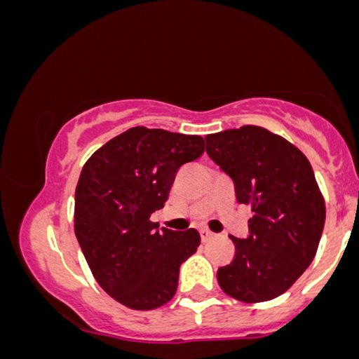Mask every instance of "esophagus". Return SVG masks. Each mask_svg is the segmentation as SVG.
<instances>
[{"label": "esophagus", "instance_id": "1", "mask_svg": "<svg viewBox=\"0 0 359 359\" xmlns=\"http://www.w3.org/2000/svg\"><path fill=\"white\" fill-rule=\"evenodd\" d=\"M199 233H201V240H203L204 243L209 241V240H212V238H214V234H212L211 231H209V229H205V228L201 229Z\"/></svg>", "mask_w": 359, "mask_h": 359}]
</instances>
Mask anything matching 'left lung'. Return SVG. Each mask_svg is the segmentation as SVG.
<instances>
[{
  "mask_svg": "<svg viewBox=\"0 0 359 359\" xmlns=\"http://www.w3.org/2000/svg\"><path fill=\"white\" fill-rule=\"evenodd\" d=\"M205 151L253 212L248 236H231L236 255L217 270V283L241 302L278 297L311 265L324 229L314 170L299 148L259 126L208 135Z\"/></svg>",
  "mask_w": 359,
  "mask_h": 359,
  "instance_id": "1",
  "label": "left lung"
}]
</instances>
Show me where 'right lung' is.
<instances>
[{
	"label": "right lung",
	"instance_id": "1",
	"mask_svg": "<svg viewBox=\"0 0 359 359\" xmlns=\"http://www.w3.org/2000/svg\"><path fill=\"white\" fill-rule=\"evenodd\" d=\"M204 151V138L137 126L101 147L82 167L74 229L94 278L135 311L174 297L180 265L201 245L196 229H158L150 221L175 174Z\"/></svg>",
	"mask_w": 359,
	"mask_h": 359
}]
</instances>
